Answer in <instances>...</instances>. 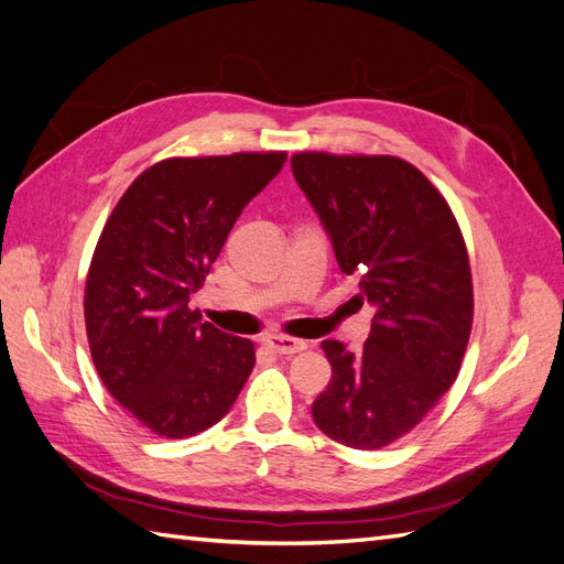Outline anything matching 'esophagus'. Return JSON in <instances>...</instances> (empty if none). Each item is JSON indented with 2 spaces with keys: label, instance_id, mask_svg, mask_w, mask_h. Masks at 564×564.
Masks as SVG:
<instances>
[{
  "label": "esophagus",
  "instance_id": "1",
  "mask_svg": "<svg viewBox=\"0 0 564 564\" xmlns=\"http://www.w3.org/2000/svg\"><path fill=\"white\" fill-rule=\"evenodd\" d=\"M265 346L278 355H296V352L305 350V340L292 338V336H268Z\"/></svg>",
  "mask_w": 564,
  "mask_h": 564
}]
</instances>
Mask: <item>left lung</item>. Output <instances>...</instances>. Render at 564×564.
<instances>
[{"mask_svg":"<svg viewBox=\"0 0 564 564\" xmlns=\"http://www.w3.org/2000/svg\"><path fill=\"white\" fill-rule=\"evenodd\" d=\"M292 172L338 268L360 278L355 299L377 311L362 352L322 340L332 381L313 419L340 445L381 449L421 423L464 360L473 324L464 235L437 187L400 158L299 152Z\"/></svg>","mask_w":564,"mask_h":564,"instance_id":"8db88e82","label":"left lung"}]
</instances>
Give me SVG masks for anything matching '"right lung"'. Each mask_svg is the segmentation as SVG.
I'll list each match as a JSON object with an SVG mask.
<instances>
[{
	"label": "right lung",
	"mask_w": 564,
	"mask_h": 564,
	"mask_svg": "<svg viewBox=\"0 0 564 564\" xmlns=\"http://www.w3.org/2000/svg\"><path fill=\"white\" fill-rule=\"evenodd\" d=\"M286 152L172 158L117 202L84 289L100 381L145 429L191 437L224 419L256 362L249 338L202 322L191 296Z\"/></svg>",
	"instance_id": "add662e5"
}]
</instances>
